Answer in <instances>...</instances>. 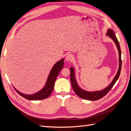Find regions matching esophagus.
Instances as JSON below:
<instances>
[{
    "label": "esophagus",
    "instance_id": "34e87169",
    "mask_svg": "<svg viewBox=\"0 0 131 131\" xmlns=\"http://www.w3.org/2000/svg\"><path fill=\"white\" fill-rule=\"evenodd\" d=\"M73 59V57L71 54H67V56H66V60L67 62H72Z\"/></svg>",
    "mask_w": 131,
    "mask_h": 131
}]
</instances>
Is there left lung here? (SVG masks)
<instances>
[{"instance_id": "1", "label": "left lung", "mask_w": 131, "mask_h": 131, "mask_svg": "<svg viewBox=\"0 0 131 131\" xmlns=\"http://www.w3.org/2000/svg\"><path fill=\"white\" fill-rule=\"evenodd\" d=\"M107 36H109L110 38H112L114 42L115 43L116 45L118 51V54H119V67H118V69L117 71V73L114 79H113V81L111 82V84L106 88L105 89L100 91H94V92H88V91H86L84 90L81 89L80 88H79L78 86L76 79L74 75V69L73 67H71L70 69V81L72 83V86L73 89L74 91V92L76 93L78 96L80 98L84 99V100H86L89 101H97L100 100L105 96V95L109 92V91L112 89L114 84L117 80V79L119 78L120 74L121 73V66H122V61H121V51L120 46L119 44V42H118L117 39L116 37L114 31L111 29H108V31L106 33Z\"/></svg>"}]
</instances>
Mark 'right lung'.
Returning <instances> with one entry per match:
<instances>
[{
	"mask_svg": "<svg viewBox=\"0 0 131 131\" xmlns=\"http://www.w3.org/2000/svg\"><path fill=\"white\" fill-rule=\"evenodd\" d=\"M63 64H64V59L63 58L54 65L49 74L44 88L36 93L33 94H25L19 92L16 89H15V90L20 96L28 100H42L47 98L50 96V95L53 91L54 82L56 81V79L59 72L62 69Z\"/></svg>",
	"mask_w": 131,
	"mask_h": 131,
	"instance_id": "right-lung-1",
	"label": "right lung"
}]
</instances>
